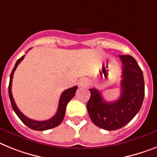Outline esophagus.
<instances>
[{"label": "esophagus", "mask_w": 157, "mask_h": 157, "mask_svg": "<svg viewBox=\"0 0 157 157\" xmlns=\"http://www.w3.org/2000/svg\"><path fill=\"white\" fill-rule=\"evenodd\" d=\"M78 84H79V86L80 87H86L88 84V80L87 78H82V79L79 80L78 82Z\"/></svg>", "instance_id": "1"}]
</instances>
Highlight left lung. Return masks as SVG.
Listing matches in <instances>:
<instances>
[{"instance_id": "obj_1", "label": "left lung", "mask_w": 157, "mask_h": 157, "mask_svg": "<svg viewBox=\"0 0 157 157\" xmlns=\"http://www.w3.org/2000/svg\"><path fill=\"white\" fill-rule=\"evenodd\" d=\"M122 63L121 94L112 102L105 101L96 88H90L87 111L94 124L105 130H115L129 122L139 112L144 97V82L141 69L129 55L119 56Z\"/></svg>"}]
</instances>
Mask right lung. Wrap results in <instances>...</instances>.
I'll return each mask as SVG.
<instances>
[{"mask_svg": "<svg viewBox=\"0 0 157 157\" xmlns=\"http://www.w3.org/2000/svg\"><path fill=\"white\" fill-rule=\"evenodd\" d=\"M24 58H25V56H21V58L17 60L16 64H15V67H13V71H12L11 75H10V80H9V94L13 110H14L15 113H17L19 118L22 121V122L25 124H26L29 128L33 129V130L44 131L58 126L59 124L62 122L63 120L66 113V107H67V103L70 101V100L73 98L75 94L76 90H77L78 86H73V87L70 88V89L66 90H64L62 94H61V97L59 98V101L58 110L56 112V115L53 116L52 118L48 119L47 121H35L33 120V119L29 118V117H27L17 108V105L15 103L14 99H13V94H12V82H13V74H14L15 70L17 67L18 64L24 59Z\"/></svg>", "mask_w": 157, "mask_h": 157, "instance_id": "1", "label": "right lung"}]
</instances>
